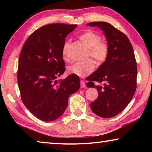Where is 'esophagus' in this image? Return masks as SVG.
<instances>
[{"label":"esophagus","mask_w":152,"mask_h":152,"mask_svg":"<svg viewBox=\"0 0 152 152\" xmlns=\"http://www.w3.org/2000/svg\"><path fill=\"white\" fill-rule=\"evenodd\" d=\"M80 86H81V88H85L86 84H85V82H84V81H83V80L80 81Z\"/></svg>","instance_id":"esophagus-1"}]
</instances>
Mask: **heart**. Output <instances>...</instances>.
Masks as SVG:
<instances>
[{
    "label": "heart",
    "mask_w": 152,
    "mask_h": 152,
    "mask_svg": "<svg viewBox=\"0 0 152 152\" xmlns=\"http://www.w3.org/2000/svg\"><path fill=\"white\" fill-rule=\"evenodd\" d=\"M79 39L88 48V56L94 59L97 64L101 65L104 63L109 56V46L107 43L101 41V37L97 33L88 31L79 35ZM70 42L67 41L64 43L61 49V54L64 60L69 58V48ZM94 68L93 61L88 60L84 62H78L67 67V72L74 74L79 77H85L91 74Z\"/></svg>",
    "instance_id": "heart-1"
}]
</instances>
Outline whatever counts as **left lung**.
I'll return each instance as SVG.
<instances>
[{
    "label": "left lung",
    "mask_w": 152,
    "mask_h": 152,
    "mask_svg": "<svg viewBox=\"0 0 152 152\" xmlns=\"http://www.w3.org/2000/svg\"><path fill=\"white\" fill-rule=\"evenodd\" d=\"M87 25L103 31L109 49L106 61L87 79L86 86L96 88L99 92L91 109L98 116L111 118L125 109L135 94L137 70L134 52L127 36L113 25L106 22ZM94 81L104 86H94Z\"/></svg>",
    "instance_id": "left-lung-1"
}]
</instances>
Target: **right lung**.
Returning <instances> with one entry per match:
<instances>
[{
	"instance_id": "obj_1",
	"label": "right lung",
	"mask_w": 152,
	"mask_h": 152,
	"mask_svg": "<svg viewBox=\"0 0 152 152\" xmlns=\"http://www.w3.org/2000/svg\"><path fill=\"white\" fill-rule=\"evenodd\" d=\"M76 25H44L27 38L20 51L17 82L22 101L43 121L57 119L68 107V98L78 91V76L70 74L58 81L65 71L61 49Z\"/></svg>"
}]
</instances>
